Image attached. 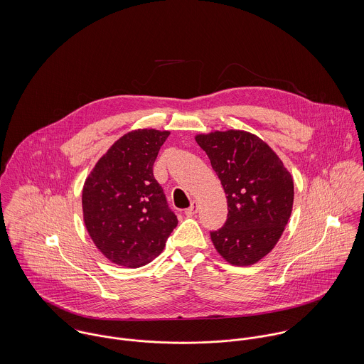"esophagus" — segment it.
Masks as SVG:
<instances>
[{"mask_svg":"<svg viewBox=\"0 0 364 364\" xmlns=\"http://www.w3.org/2000/svg\"><path fill=\"white\" fill-rule=\"evenodd\" d=\"M196 213H198V202L193 200L192 205L185 210V214H186V215H195Z\"/></svg>","mask_w":364,"mask_h":364,"instance_id":"esophagus-1","label":"esophagus"}]
</instances>
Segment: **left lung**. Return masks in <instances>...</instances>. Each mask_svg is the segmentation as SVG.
Instances as JSON below:
<instances>
[{"instance_id":"1","label":"left lung","mask_w":364,"mask_h":364,"mask_svg":"<svg viewBox=\"0 0 364 364\" xmlns=\"http://www.w3.org/2000/svg\"><path fill=\"white\" fill-rule=\"evenodd\" d=\"M227 195L224 225L210 231L217 252L232 264L250 266L267 255L290 218L294 186L280 158L257 136L214 132L196 136Z\"/></svg>"}]
</instances>
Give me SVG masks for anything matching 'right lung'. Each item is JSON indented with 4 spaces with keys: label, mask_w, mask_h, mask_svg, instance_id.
<instances>
[{
    "label": "right lung",
    "mask_w": 364,
    "mask_h": 364,
    "mask_svg": "<svg viewBox=\"0 0 364 364\" xmlns=\"http://www.w3.org/2000/svg\"><path fill=\"white\" fill-rule=\"evenodd\" d=\"M169 132L136 130L105 154L82 191L87 230L105 257L139 267L156 258L178 224L153 173Z\"/></svg>",
    "instance_id": "right-lung-1"
}]
</instances>
